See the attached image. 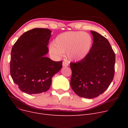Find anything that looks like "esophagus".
<instances>
[{"label":"esophagus","mask_w":128,"mask_h":128,"mask_svg":"<svg viewBox=\"0 0 128 128\" xmlns=\"http://www.w3.org/2000/svg\"><path fill=\"white\" fill-rule=\"evenodd\" d=\"M62 65H63V67H66V66H68V64L67 63L65 62H63Z\"/></svg>","instance_id":"obj_1"}]
</instances>
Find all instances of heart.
Instances as JSON below:
<instances>
[{"label":"heart","instance_id":"obj_1","mask_svg":"<svg viewBox=\"0 0 128 128\" xmlns=\"http://www.w3.org/2000/svg\"><path fill=\"white\" fill-rule=\"evenodd\" d=\"M93 44L89 34L80 31H71L58 35L49 46L51 55L56 59L64 56L70 62H79L88 54Z\"/></svg>","mask_w":128,"mask_h":128}]
</instances>
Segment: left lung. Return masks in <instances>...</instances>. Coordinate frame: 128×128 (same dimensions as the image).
Masks as SVG:
<instances>
[{
  "label": "left lung",
  "mask_w": 128,
  "mask_h": 128,
  "mask_svg": "<svg viewBox=\"0 0 128 128\" xmlns=\"http://www.w3.org/2000/svg\"><path fill=\"white\" fill-rule=\"evenodd\" d=\"M93 43L88 54L80 61L70 63V86L80 97L94 98L102 94L114 76L115 54L106 38L91 30Z\"/></svg>",
  "instance_id": "1"
}]
</instances>
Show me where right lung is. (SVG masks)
<instances>
[{"label": "right lung", "mask_w": 128, "mask_h": 128, "mask_svg": "<svg viewBox=\"0 0 128 128\" xmlns=\"http://www.w3.org/2000/svg\"><path fill=\"white\" fill-rule=\"evenodd\" d=\"M51 31L36 28L24 32L13 45L10 74L19 89L32 94L48 91L52 78L62 68V61L55 62L45 56Z\"/></svg>", "instance_id": "1"}]
</instances>
